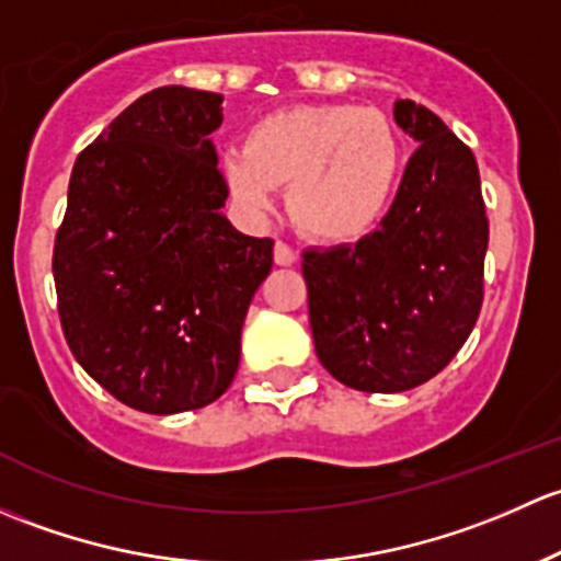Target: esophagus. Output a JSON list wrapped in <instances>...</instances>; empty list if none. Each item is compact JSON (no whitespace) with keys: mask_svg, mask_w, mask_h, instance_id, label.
<instances>
[{"mask_svg":"<svg viewBox=\"0 0 561 561\" xmlns=\"http://www.w3.org/2000/svg\"><path fill=\"white\" fill-rule=\"evenodd\" d=\"M299 253L294 251L291 245H286V242H275V264H280V267H291V264H297Z\"/></svg>","mask_w":561,"mask_h":561,"instance_id":"esophagus-1","label":"esophagus"}]
</instances>
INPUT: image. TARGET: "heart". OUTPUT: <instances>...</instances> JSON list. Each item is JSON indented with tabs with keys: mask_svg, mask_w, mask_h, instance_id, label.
Returning <instances> with one entry per match:
<instances>
[{
	"mask_svg": "<svg viewBox=\"0 0 561 561\" xmlns=\"http://www.w3.org/2000/svg\"><path fill=\"white\" fill-rule=\"evenodd\" d=\"M405 151L380 110L359 105H294L248 129L245 148L221 156L229 192L253 216L273 207L286 186L294 227L323 242L367 234L394 202Z\"/></svg>",
	"mask_w": 561,
	"mask_h": 561,
	"instance_id": "1",
	"label": "heart"
}]
</instances>
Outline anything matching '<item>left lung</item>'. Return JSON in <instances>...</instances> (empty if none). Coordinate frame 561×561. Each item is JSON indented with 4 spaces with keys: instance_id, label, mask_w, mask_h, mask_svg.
<instances>
[{
    "instance_id": "left-lung-1",
    "label": "left lung",
    "mask_w": 561,
    "mask_h": 561,
    "mask_svg": "<svg viewBox=\"0 0 561 561\" xmlns=\"http://www.w3.org/2000/svg\"><path fill=\"white\" fill-rule=\"evenodd\" d=\"M394 121L419 148L380 227L302 259L319 362L369 394L415 389L454 359L481 313L489 245L470 148L410 100Z\"/></svg>"
}]
</instances>
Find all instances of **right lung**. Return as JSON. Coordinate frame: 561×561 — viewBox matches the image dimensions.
<instances>
[{
  "instance_id": "add662e5",
  "label": "right lung",
  "mask_w": 561,
  "mask_h": 561,
  "mask_svg": "<svg viewBox=\"0 0 561 561\" xmlns=\"http://www.w3.org/2000/svg\"><path fill=\"white\" fill-rule=\"evenodd\" d=\"M221 94L164 85L78 156L54 245L59 319L78 365L124 405L172 415L216 402L240 365L273 240L224 216L210 135Z\"/></svg>"
}]
</instances>
